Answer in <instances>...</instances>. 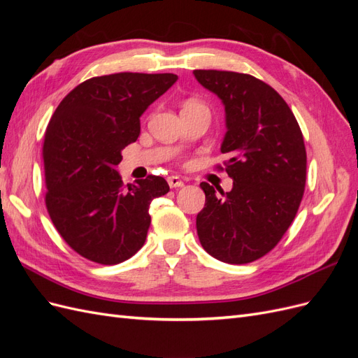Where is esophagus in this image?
<instances>
[{
    "label": "esophagus",
    "mask_w": 358,
    "mask_h": 358,
    "mask_svg": "<svg viewBox=\"0 0 358 358\" xmlns=\"http://www.w3.org/2000/svg\"><path fill=\"white\" fill-rule=\"evenodd\" d=\"M167 182H169L170 188H180V187H183V180L179 176H170L167 179Z\"/></svg>",
    "instance_id": "obj_1"
}]
</instances>
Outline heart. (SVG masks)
Returning a JSON list of instances; mask_svg holds the SVG:
<instances>
[{"label": "heart", "instance_id": "1", "mask_svg": "<svg viewBox=\"0 0 358 358\" xmlns=\"http://www.w3.org/2000/svg\"><path fill=\"white\" fill-rule=\"evenodd\" d=\"M197 104H200V103H199V101H194V100H189V101L185 104V107H187V106H197Z\"/></svg>", "mask_w": 358, "mask_h": 358}]
</instances>
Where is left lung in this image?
<instances>
[{"mask_svg":"<svg viewBox=\"0 0 358 358\" xmlns=\"http://www.w3.org/2000/svg\"><path fill=\"white\" fill-rule=\"evenodd\" d=\"M225 110L221 152L230 192L201 182L206 194L197 215L204 251L220 262L246 264L278 245L297 213L306 182V149L288 104L272 86L254 76L194 70Z\"/></svg>","mask_w":358,"mask_h":358,"instance_id":"obj_1","label":"left lung"}]
</instances>
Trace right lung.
I'll use <instances>...</instances> for the list:
<instances>
[{
  "mask_svg": "<svg viewBox=\"0 0 358 358\" xmlns=\"http://www.w3.org/2000/svg\"><path fill=\"white\" fill-rule=\"evenodd\" d=\"M176 80L171 73L92 78L50 119L43 145L46 208L62 239L94 263L131 258L146 241L150 201L170 191L161 176L124 185L116 169L140 134V116Z\"/></svg>",
  "mask_w": 358,
  "mask_h": 358,
  "instance_id": "obj_1",
  "label": "right lung"
}]
</instances>
